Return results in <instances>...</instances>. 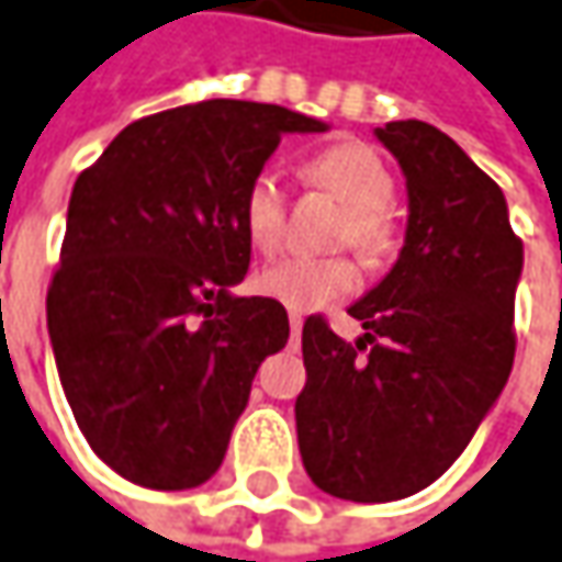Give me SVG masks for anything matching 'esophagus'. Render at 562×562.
<instances>
[{"label": "esophagus", "instance_id": "esophagus-1", "mask_svg": "<svg viewBox=\"0 0 562 562\" xmlns=\"http://www.w3.org/2000/svg\"><path fill=\"white\" fill-rule=\"evenodd\" d=\"M302 325H305V322H302V315H289V328H292V337H299V334H302Z\"/></svg>", "mask_w": 562, "mask_h": 562}]
</instances>
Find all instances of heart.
I'll list each match as a JSON object with an SVG mask.
<instances>
[{
    "label": "heart",
    "instance_id": "b5f03b06",
    "mask_svg": "<svg viewBox=\"0 0 562 562\" xmlns=\"http://www.w3.org/2000/svg\"><path fill=\"white\" fill-rule=\"evenodd\" d=\"M312 179L334 192L350 212L344 237L367 257H383L392 247V222L385 215V205L395 192L392 173L383 157L360 144L347 140L318 154L308 167ZM240 228L254 250L270 254L277 250L285 231V199L277 177L260 173L250 179L244 199H240ZM357 285V267L347 257H285L270 267H263L254 277V289L263 299L280 302L282 308L305 315L331 305L334 299H344Z\"/></svg>",
    "mask_w": 562,
    "mask_h": 562
}]
</instances>
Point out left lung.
Instances as JSON below:
<instances>
[{
	"instance_id": "left-lung-1",
	"label": "left lung",
	"mask_w": 562,
	"mask_h": 562,
	"mask_svg": "<svg viewBox=\"0 0 562 562\" xmlns=\"http://www.w3.org/2000/svg\"><path fill=\"white\" fill-rule=\"evenodd\" d=\"M373 134L405 177V244L347 308L353 344L305 322L295 398L305 473L347 502L415 495L467 450L512 373L525 267L502 189L453 137L415 119Z\"/></svg>"
}]
</instances>
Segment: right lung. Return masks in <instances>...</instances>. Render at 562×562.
Masks as SVG:
<instances>
[{"label":"right lung","mask_w":562,"mask_h":562,"mask_svg":"<svg viewBox=\"0 0 562 562\" xmlns=\"http://www.w3.org/2000/svg\"><path fill=\"white\" fill-rule=\"evenodd\" d=\"M328 128L205 99L134 122L79 173L47 334L79 431L119 476L177 492L222 467L257 367L289 340L280 302L234 295L240 199L282 134Z\"/></svg>","instance_id":"right-lung-1"}]
</instances>
